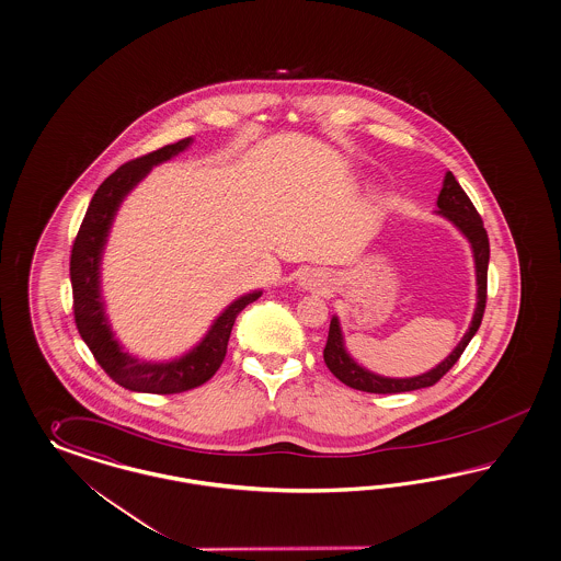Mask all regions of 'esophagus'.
I'll use <instances>...</instances> for the list:
<instances>
[{
  "label": "esophagus",
  "instance_id": "esophagus-1",
  "mask_svg": "<svg viewBox=\"0 0 561 561\" xmlns=\"http://www.w3.org/2000/svg\"><path fill=\"white\" fill-rule=\"evenodd\" d=\"M300 286H302L305 290H325V288H329L328 275L321 273V271H307V273L300 275Z\"/></svg>",
  "mask_w": 561,
  "mask_h": 561
}]
</instances>
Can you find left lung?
Instances as JSON below:
<instances>
[{
	"mask_svg": "<svg viewBox=\"0 0 561 561\" xmlns=\"http://www.w3.org/2000/svg\"><path fill=\"white\" fill-rule=\"evenodd\" d=\"M437 215H444L449 219L460 232L468 238L472 254H474V267H477V309L472 314L470 328L463 333L460 344L454 348V352L439 363L437 367L431 368L428 373H423L419 377H408V379H391V377H381L375 375L367 368L360 367L344 346V335L337 317L331 319L329 323L328 344L323 350V358L329 370L346 386L358 391H368V393H402V391H414L423 387L435 386L449 368L458 363L462 356L468 342L474 337V333L481 328L483 321L484 305H486V270H489V238L484 230L483 219L479 211L474 209L472 201L468 194L463 193L462 186L454 178L451 172L445 174L444 188L437 196Z\"/></svg>",
	"mask_w": 561,
	"mask_h": 561,
	"instance_id": "1",
	"label": "left lung"
}]
</instances>
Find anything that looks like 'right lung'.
I'll list each match as a JSON object with an SVG mask.
<instances>
[{"label":"right lung","mask_w":561,"mask_h":561,"mask_svg":"<svg viewBox=\"0 0 561 561\" xmlns=\"http://www.w3.org/2000/svg\"><path fill=\"white\" fill-rule=\"evenodd\" d=\"M191 142L193 138H184L174 145H165L153 153L136 157L122 168H117L110 178H105L98 193L91 198V205L84 213V219L72 244L70 282L75 296L72 309L78 333L93 352L101 368L116 381L117 386L126 387L130 391L180 393L209 381L226 358L238 312L247 309L263 294L261 290L251 291L233 300L232 305L215 319V323L207 331V335L198 342V346H194L188 354L175 358L172 363L138 360L128 352H124L117 340H114V331L107 323L99 288V265L117 207L124 201V196L151 172L153 165L182 153Z\"/></svg>","instance_id":"add662e5"}]
</instances>
